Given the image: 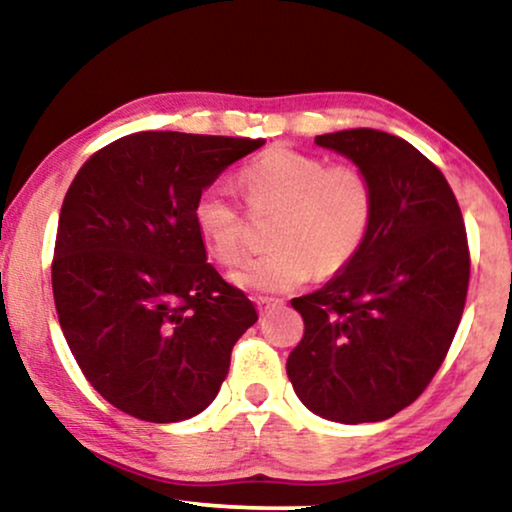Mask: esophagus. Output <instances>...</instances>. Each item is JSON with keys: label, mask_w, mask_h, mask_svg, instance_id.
Here are the masks:
<instances>
[{"label": "esophagus", "mask_w": 512, "mask_h": 512, "mask_svg": "<svg viewBox=\"0 0 512 512\" xmlns=\"http://www.w3.org/2000/svg\"><path fill=\"white\" fill-rule=\"evenodd\" d=\"M279 305H282V300H277V298H268V296H258L256 298V307H258V312H261V314L275 310V307H279Z\"/></svg>", "instance_id": "34e87169"}]
</instances>
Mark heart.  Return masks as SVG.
<instances>
[{"label":"heart","instance_id":"b5f03b06","mask_svg":"<svg viewBox=\"0 0 512 512\" xmlns=\"http://www.w3.org/2000/svg\"><path fill=\"white\" fill-rule=\"evenodd\" d=\"M251 209H277L275 247L237 268L242 289L282 293L307 282L314 268L326 277L345 268L373 221V186L354 165H326L312 153L275 146L240 172ZM193 223L209 254L235 263L242 254V214L226 186H207L193 205Z\"/></svg>","mask_w":512,"mask_h":512}]
</instances>
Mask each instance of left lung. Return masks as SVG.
<instances>
[{
	"label": "left lung",
	"instance_id": "8db88e82",
	"mask_svg": "<svg viewBox=\"0 0 512 512\" xmlns=\"http://www.w3.org/2000/svg\"><path fill=\"white\" fill-rule=\"evenodd\" d=\"M373 186L361 249L319 291L293 298L305 321L286 375L314 415L382 422L415 401L464 312L468 242L450 184L415 146L382 130L319 135Z\"/></svg>",
	"mask_w": 512,
	"mask_h": 512
}]
</instances>
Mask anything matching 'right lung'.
<instances>
[{
	"instance_id": "right-lung-1",
	"label": "right lung",
	"mask_w": 512,
	"mask_h": 512,
	"mask_svg": "<svg viewBox=\"0 0 512 512\" xmlns=\"http://www.w3.org/2000/svg\"><path fill=\"white\" fill-rule=\"evenodd\" d=\"M265 139L135 132L86 160L65 195L53 298L97 394L144 422L200 415L254 303L212 263L195 198Z\"/></svg>"
}]
</instances>
